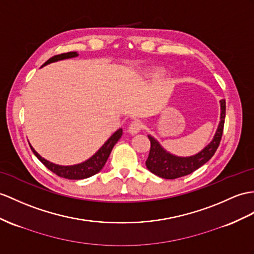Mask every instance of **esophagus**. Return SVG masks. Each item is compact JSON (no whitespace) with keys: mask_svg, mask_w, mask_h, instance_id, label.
Wrapping results in <instances>:
<instances>
[{"mask_svg":"<svg viewBox=\"0 0 254 254\" xmlns=\"http://www.w3.org/2000/svg\"><path fill=\"white\" fill-rule=\"evenodd\" d=\"M144 127V124L142 121H139V120H134L130 123V125H129V132L130 133H138L140 130H142Z\"/></svg>","mask_w":254,"mask_h":254,"instance_id":"obj_1","label":"esophagus"}]
</instances>
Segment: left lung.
I'll return each instance as SVG.
<instances>
[{"label":"left lung","instance_id":"left-lung-1","mask_svg":"<svg viewBox=\"0 0 254 254\" xmlns=\"http://www.w3.org/2000/svg\"><path fill=\"white\" fill-rule=\"evenodd\" d=\"M220 102L221 122L219 124L218 130L215 132L213 140L201 152L190 157H178L171 155V154L167 153L159 145L155 139L151 137V135H148V139H150L151 142V147L145 162L146 168L152 174L163 179H177L191 174V172L198 169L203 164H206L214 155L215 151L218 150L222 139V134H223L226 103L224 99H222Z\"/></svg>","mask_w":254,"mask_h":254}]
</instances>
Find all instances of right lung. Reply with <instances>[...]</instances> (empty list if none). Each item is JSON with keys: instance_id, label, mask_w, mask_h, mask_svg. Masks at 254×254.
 <instances>
[{"instance_id": "right-lung-1", "label": "right lung", "mask_w": 254, "mask_h": 254, "mask_svg": "<svg viewBox=\"0 0 254 254\" xmlns=\"http://www.w3.org/2000/svg\"><path fill=\"white\" fill-rule=\"evenodd\" d=\"M76 56H77L76 52H69V53L56 55L54 57L49 58L43 65L54 63V61L76 57ZM122 134H123V129H119V130H117L112 137H111L106 143L102 145V147L95 154L94 156L90 157L88 160H86L85 163L75 165V166H58V165L49 163L46 159L41 157L39 154L34 151V148L32 146L30 145V147L34 153V155L40 159V162L44 165L46 168H48L52 172H54L55 175H57L60 178L69 179V180H80V179H86L98 174V172L103 168V166L106 165L107 160L110 156L111 151H112V148L116 144V142L121 139Z\"/></svg>"}]
</instances>
